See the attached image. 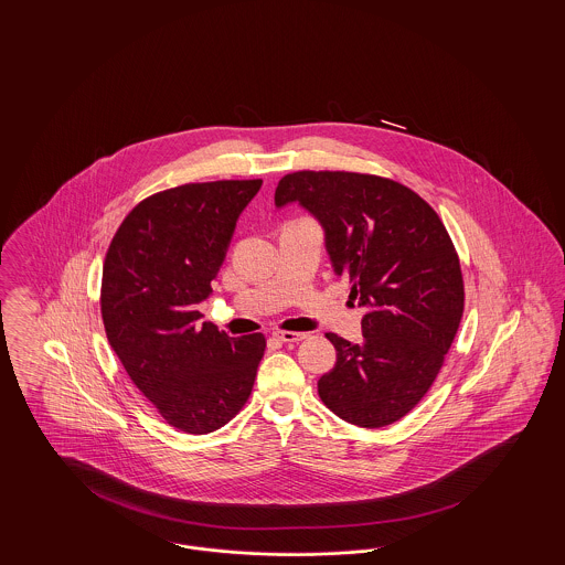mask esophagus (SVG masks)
<instances>
[{"instance_id": "obj_1", "label": "esophagus", "mask_w": 565, "mask_h": 565, "mask_svg": "<svg viewBox=\"0 0 565 565\" xmlns=\"http://www.w3.org/2000/svg\"><path fill=\"white\" fill-rule=\"evenodd\" d=\"M273 337L279 339V341H284V343H298V341L307 339L305 332H292V330H275Z\"/></svg>"}]
</instances>
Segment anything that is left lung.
Returning a JSON list of instances; mask_svg holds the SVG:
<instances>
[{"label": "left lung", "mask_w": 565, "mask_h": 565, "mask_svg": "<svg viewBox=\"0 0 565 565\" xmlns=\"http://www.w3.org/2000/svg\"><path fill=\"white\" fill-rule=\"evenodd\" d=\"M298 201L322 222L326 247L351 298L369 313L364 341L332 332L337 364L318 381L322 403L360 428H383L428 394L463 313V279L445 224L390 178L353 171H295L275 205Z\"/></svg>", "instance_id": "8db88e82"}]
</instances>
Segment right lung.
<instances>
[{
    "label": "right lung",
    "instance_id": "obj_1",
    "mask_svg": "<svg viewBox=\"0 0 565 565\" xmlns=\"http://www.w3.org/2000/svg\"><path fill=\"white\" fill-rule=\"evenodd\" d=\"M263 180L161 190L122 220L102 275L109 345L162 419L186 434L226 426L247 403L267 350L263 332L226 337L199 322L237 217Z\"/></svg>",
    "mask_w": 565,
    "mask_h": 565
}]
</instances>
